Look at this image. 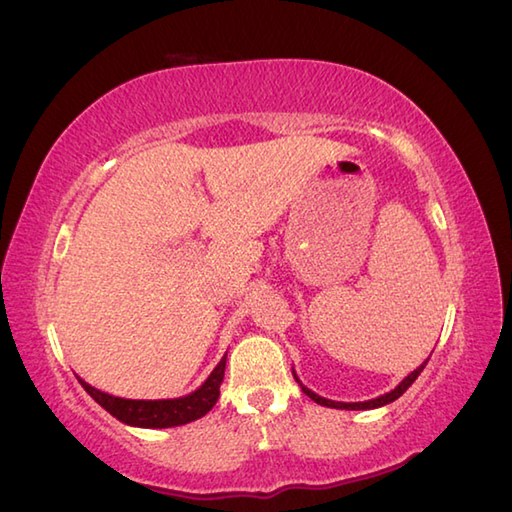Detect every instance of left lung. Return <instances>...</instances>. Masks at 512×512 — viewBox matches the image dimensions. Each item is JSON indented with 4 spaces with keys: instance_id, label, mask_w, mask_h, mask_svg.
Instances as JSON below:
<instances>
[{
    "instance_id": "obj_1",
    "label": "left lung",
    "mask_w": 512,
    "mask_h": 512,
    "mask_svg": "<svg viewBox=\"0 0 512 512\" xmlns=\"http://www.w3.org/2000/svg\"><path fill=\"white\" fill-rule=\"evenodd\" d=\"M431 358V356H429ZM426 362L429 360H424L420 367H417L415 371H411L409 375H406V378L398 384V387H395L393 391H389V393H384V395H380V398H373V400H367V402H336V400H327V398H322V395H318V393H314L311 389H307L305 384H302L300 380H298V375H296V371H294V367H291V373H294V378H296V382L300 384V389L305 391V395H309L311 400H314L316 404H320V406H329V409H344V411H369V409H380V406H384V404H391L393 400H398L400 395L411 387V384L417 380V375L422 373V369L426 367Z\"/></svg>"
}]
</instances>
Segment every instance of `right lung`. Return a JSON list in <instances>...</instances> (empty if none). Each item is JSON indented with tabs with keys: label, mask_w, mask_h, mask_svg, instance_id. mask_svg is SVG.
<instances>
[{
	"label": "right lung",
	"mask_w": 512,
	"mask_h": 512,
	"mask_svg": "<svg viewBox=\"0 0 512 512\" xmlns=\"http://www.w3.org/2000/svg\"><path fill=\"white\" fill-rule=\"evenodd\" d=\"M225 360L216 364L214 371L207 375V380L198 387L196 391L183 395V398H172V400H125L117 398V395H110L106 391H99L81 380H77L88 395L95 400L99 406H103L112 417H117L119 422L128 426H139V429H170V426H181L187 422H194L198 417L212 411L216 404L218 395H221V382L225 375Z\"/></svg>",
	"instance_id": "1"
}]
</instances>
